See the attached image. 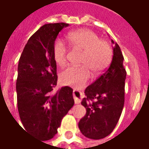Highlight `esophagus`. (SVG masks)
Returning <instances> with one entry per match:
<instances>
[{
    "instance_id": "esophagus-1",
    "label": "esophagus",
    "mask_w": 149,
    "mask_h": 149,
    "mask_svg": "<svg viewBox=\"0 0 149 149\" xmlns=\"http://www.w3.org/2000/svg\"><path fill=\"white\" fill-rule=\"evenodd\" d=\"M72 95H73V99L76 104H80L82 100V98L84 97V95L81 93V91L79 90H73L72 92Z\"/></svg>"
}]
</instances>
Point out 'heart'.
Returning <instances> with one entry per match:
<instances>
[{
    "label": "heart",
    "instance_id": "b5f03b06",
    "mask_svg": "<svg viewBox=\"0 0 149 149\" xmlns=\"http://www.w3.org/2000/svg\"><path fill=\"white\" fill-rule=\"evenodd\" d=\"M68 45L73 49L83 51L80 60L81 66L69 65L60 73V80L65 85L80 88L87 84L90 72L99 74L109 65L112 58V49L109 43L100 40L96 33L88 29L71 32L67 35ZM68 47L60 38L52 45V56L56 63L63 65L66 61Z\"/></svg>",
    "mask_w": 149,
    "mask_h": 149
}]
</instances>
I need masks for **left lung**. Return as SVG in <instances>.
Returning <instances> with one entry per match:
<instances>
[{"mask_svg":"<svg viewBox=\"0 0 149 149\" xmlns=\"http://www.w3.org/2000/svg\"><path fill=\"white\" fill-rule=\"evenodd\" d=\"M112 43L114 44L113 56L109 68L88 86L81 102L86 114L78 126L84 136L93 140L106 137L113 131L125 104L124 56L118 44L112 40Z\"/></svg>","mask_w":149,"mask_h":149,"instance_id":"left-lung-1","label":"left lung"}]
</instances>
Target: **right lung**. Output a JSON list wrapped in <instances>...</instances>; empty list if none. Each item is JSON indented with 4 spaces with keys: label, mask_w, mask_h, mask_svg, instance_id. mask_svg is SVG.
I'll use <instances>...</instances> for the list:
<instances>
[{
    "label": "right lung",
    "mask_w": 149,
    "mask_h": 149,
    "mask_svg": "<svg viewBox=\"0 0 149 149\" xmlns=\"http://www.w3.org/2000/svg\"><path fill=\"white\" fill-rule=\"evenodd\" d=\"M66 23L46 24L29 39L18 64L17 109L24 131L41 141L52 139L74 104L72 88L56 92V63L52 45Z\"/></svg>",
    "instance_id": "right-lung-1"
}]
</instances>
